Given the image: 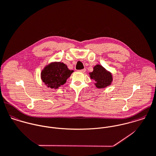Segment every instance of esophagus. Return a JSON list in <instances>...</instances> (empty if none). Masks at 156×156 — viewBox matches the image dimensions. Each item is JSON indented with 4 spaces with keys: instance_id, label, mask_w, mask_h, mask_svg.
I'll list each match as a JSON object with an SVG mask.
<instances>
[{
    "instance_id": "esophagus-1",
    "label": "esophagus",
    "mask_w": 156,
    "mask_h": 156,
    "mask_svg": "<svg viewBox=\"0 0 156 156\" xmlns=\"http://www.w3.org/2000/svg\"><path fill=\"white\" fill-rule=\"evenodd\" d=\"M79 71H80V72H81V73H85V72L86 71V69H85V68H84V69H83L79 70Z\"/></svg>"
}]
</instances>
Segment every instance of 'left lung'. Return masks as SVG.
Returning <instances> with one entry per match:
<instances>
[{
  "label": "left lung",
  "mask_w": 156,
  "mask_h": 156,
  "mask_svg": "<svg viewBox=\"0 0 156 156\" xmlns=\"http://www.w3.org/2000/svg\"><path fill=\"white\" fill-rule=\"evenodd\" d=\"M91 79L95 81V85L98 88H104L111 85L112 81L111 74L100 65H96L93 71L90 73Z\"/></svg>",
  "instance_id": "1"
}]
</instances>
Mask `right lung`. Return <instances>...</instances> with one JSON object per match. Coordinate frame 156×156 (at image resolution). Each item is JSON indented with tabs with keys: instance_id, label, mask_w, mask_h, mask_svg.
Returning a JSON list of instances; mask_svg holds the SVG:
<instances>
[{
	"instance_id": "1",
	"label": "right lung",
	"mask_w": 156,
	"mask_h": 156,
	"mask_svg": "<svg viewBox=\"0 0 156 156\" xmlns=\"http://www.w3.org/2000/svg\"><path fill=\"white\" fill-rule=\"evenodd\" d=\"M73 72L63 63L54 62L42 71L41 79L48 88L57 89L66 83Z\"/></svg>"
}]
</instances>
